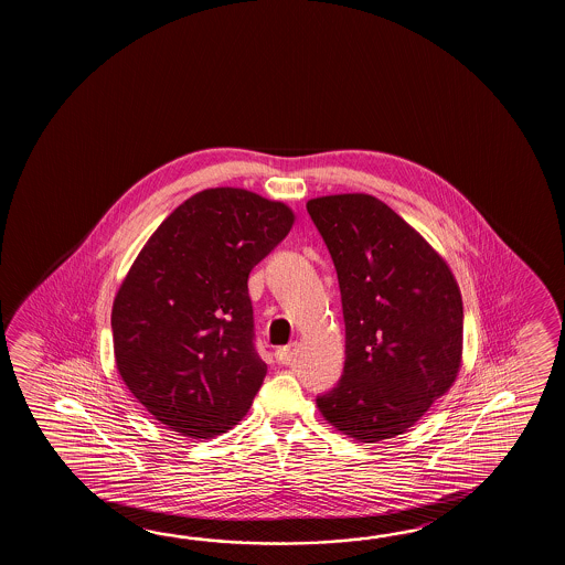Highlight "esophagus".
Listing matches in <instances>:
<instances>
[{"label":"esophagus","mask_w":565,"mask_h":565,"mask_svg":"<svg viewBox=\"0 0 565 565\" xmlns=\"http://www.w3.org/2000/svg\"><path fill=\"white\" fill-rule=\"evenodd\" d=\"M275 358H277L278 363L280 365H288L292 358H295V345H287V348H278L277 353H275Z\"/></svg>","instance_id":"1"}]
</instances>
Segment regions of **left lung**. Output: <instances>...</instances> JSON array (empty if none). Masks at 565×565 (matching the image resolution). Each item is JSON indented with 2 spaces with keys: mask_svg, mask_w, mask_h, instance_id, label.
Returning a JSON list of instances; mask_svg holds the SVG:
<instances>
[{
  "mask_svg": "<svg viewBox=\"0 0 565 565\" xmlns=\"http://www.w3.org/2000/svg\"><path fill=\"white\" fill-rule=\"evenodd\" d=\"M335 265L345 367L317 396L324 420L360 443L406 433L457 380L462 299L445 260L377 198L307 204Z\"/></svg>",
  "mask_w": 565,
  "mask_h": 565,
  "instance_id": "1",
  "label": "left lung"
}]
</instances>
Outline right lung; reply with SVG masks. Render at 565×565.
I'll return each instance as SVG.
<instances>
[{
  "label": "right lung",
  "mask_w": 565,
  "mask_h": 565,
  "mask_svg": "<svg viewBox=\"0 0 565 565\" xmlns=\"http://www.w3.org/2000/svg\"><path fill=\"white\" fill-rule=\"evenodd\" d=\"M292 222L288 205L256 193L204 190L132 263L110 315L117 370L171 430L212 438L253 406L266 363L254 345L248 275Z\"/></svg>",
  "instance_id": "1"
}]
</instances>
